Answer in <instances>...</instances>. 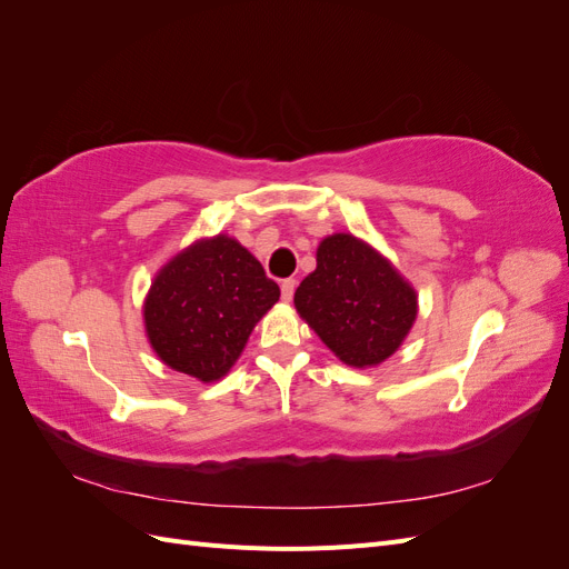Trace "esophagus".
<instances>
[{
	"instance_id": "obj_1",
	"label": "esophagus",
	"mask_w": 569,
	"mask_h": 569,
	"mask_svg": "<svg viewBox=\"0 0 569 569\" xmlns=\"http://www.w3.org/2000/svg\"><path fill=\"white\" fill-rule=\"evenodd\" d=\"M282 289V301H291V297H295V289H297V280H284L280 284Z\"/></svg>"
}]
</instances>
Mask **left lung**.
I'll use <instances>...</instances> for the list:
<instances>
[{"mask_svg": "<svg viewBox=\"0 0 569 569\" xmlns=\"http://www.w3.org/2000/svg\"><path fill=\"white\" fill-rule=\"evenodd\" d=\"M318 268L299 284V316L351 368L380 366L410 332L418 295L385 256L339 232L318 247Z\"/></svg>", "mask_w": 569, "mask_h": 569, "instance_id": "obj_1", "label": "left lung"}]
</instances>
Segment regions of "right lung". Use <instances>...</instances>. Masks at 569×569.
Wrapping results in <instances>:
<instances>
[{
    "label": "right lung",
    "mask_w": 569,
    "mask_h": 569,
    "mask_svg": "<svg viewBox=\"0 0 569 569\" xmlns=\"http://www.w3.org/2000/svg\"><path fill=\"white\" fill-rule=\"evenodd\" d=\"M278 299V282L237 239H201L153 278L144 301L147 337L168 368L216 382Z\"/></svg>",
    "instance_id": "right-lung-1"
}]
</instances>
